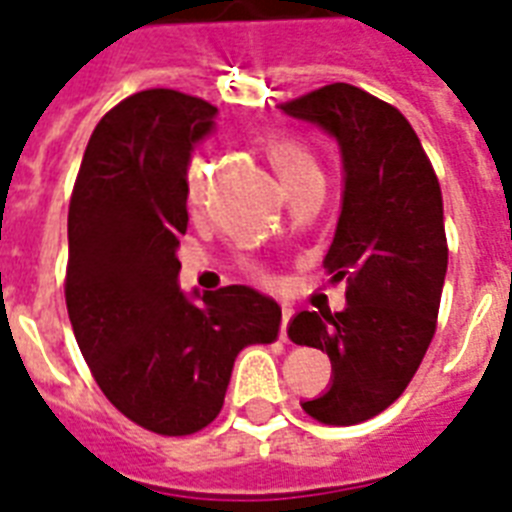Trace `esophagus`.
<instances>
[{
	"mask_svg": "<svg viewBox=\"0 0 512 512\" xmlns=\"http://www.w3.org/2000/svg\"><path fill=\"white\" fill-rule=\"evenodd\" d=\"M284 316H281V340L287 342L289 337H287V327H289V321H292V308H284Z\"/></svg>",
	"mask_w": 512,
	"mask_h": 512,
	"instance_id": "obj_1",
	"label": "esophagus"
}]
</instances>
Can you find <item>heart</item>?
Here are the masks:
<instances>
[{"instance_id": "heart-1", "label": "heart", "mask_w": 512, "mask_h": 512, "mask_svg": "<svg viewBox=\"0 0 512 512\" xmlns=\"http://www.w3.org/2000/svg\"><path fill=\"white\" fill-rule=\"evenodd\" d=\"M265 151H268V159L276 167L281 177H284V183L289 185V191H295L300 185H305L308 180H319L321 170L316 159L311 156L308 148H303L295 140L287 138H273L265 143ZM188 204L191 209H201L204 199H207V170H204V164L193 162L191 170H188Z\"/></svg>"}]
</instances>
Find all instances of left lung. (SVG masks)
<instances>
[{
	"mask_svg": "<svg viewBox=\"0 0 512 512\" xmlns=\"http://www.w3.org/2000/svg\"><path fill=\"white\" fill-rule=\"evenodd\" d=\"M281 111L340 143L345 191L324 268L345 281L348 305L300 311L289 337L332 361V385L305 414L356 425L404 393L436 335L449 263L441 185L406 116L361 87L327 84Z\"/></svg>",
	"mask_w": 512,
	"mask_h": 512,
	"instance_id": "8db88e82",
	"label": "left lung"
}]
</instances>
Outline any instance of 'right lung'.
I'll return each instance as SVG.
<instances>
[{"mask_svg": "<svg viewBox=\"0 0 512 512\" xmlns=\"http://www.w3.org/2000/svg\"><path fill=\"white\" fill-rule=\"evenodd\" d=\"M217 108L143 90L98 122L68 204L66 305L92 377L119 412L159 436H191L223 409L233 361L279 337L281 308L223 287H177L188 228V159Z\"/></svg>", "mask_w": 512, "mask_h": 512, "instance_id": "1", "label": "right lung"}]
</instances>
